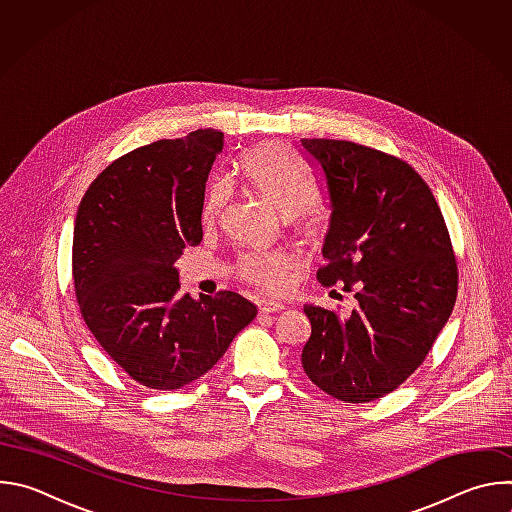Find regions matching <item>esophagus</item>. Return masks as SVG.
Segmentation results:
<instances>
[{
	"instance_id": "1",
	"label": "esophagus",
	"mask_w": 512,
	"mask_h": 512,
	"mask_svg": "<svg viewBox=\"0 0 512 512\" xmlns=\"http://www.w3.org/2000/svg\"><path fill=\"white\" fill-rule=\"evenodd\" d=\"M281 310H285V306L279 304V302H273V300H261L259 302V312L261 314H275V312H281Z\"/></svg>"
}]
</instances>
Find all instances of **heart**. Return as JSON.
Returning a JSON list of instances; mask_svg holds the SVG:
<instances>
[{
	"instance_id": "b5f03b06",
	"label": "heart",
	"mask_w": 512,
	"mask_h": 512,
	"mask_svg": "<svg viewBox=\"0 0 512 512\" xmlns=\"http://www.w3.org/2000/svg\"><path fill=\"white\" fill-rule=\"evenodd\" d=\"M243 172L251 186L269 202H273L285 218V225L304 239H318L326 231V214L316 202L318 190L310 174L300 168L277 143H261L249 150L241 160ZM233 196V184L218 178L208 186L202 216L204 223L221 221ZM294 257L285 251L263 255H243L239 273L245 281L263 291H281L287 275L294 267Z\"/></svg>"
}]
</instances>
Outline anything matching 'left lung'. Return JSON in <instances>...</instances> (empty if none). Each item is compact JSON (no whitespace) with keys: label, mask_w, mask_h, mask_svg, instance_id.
I'll use <instances>...</instances> for the list:
<instances>
[{"label":"left lung","mask_w":512,"mask_h":512,"mask_svg":"<svg viewBox=\"0 0 512 512\" xmlns=\"http://www.w3.org/2000/svg\"><path fill=\"white\" fill-rule=\"evenodd\" d=\"M332 204L322 285L344 283L348 318L304 306L312 324L302 367L324 393L367 403L425 360L458 296L450 233L429 186L403 160L340 139H302Z\"/></svg>","instance_id":"1"}]
</instances>
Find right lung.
I'll use <instances>...</instances> for the list:
<instances>
[{
    "instance_id": "1",
    "label": "right lung",
    "mask_w": 512,
    "mask_h": 512,
    "mask_svg": "<svg viewBox=\"0 0 512 512\" xmlns=\"http://www.w3.org/2000/svg\"><path fill=\"white\" fill-rule=\"evenodd\" d=\"M223 137L198 129L143 145L109 164L77 210L72 279L83 320L148 389L200 379L257 316L235 291L182 296L174 267L202 241L204 188Z\"/></svg>"
}]
</instances>
